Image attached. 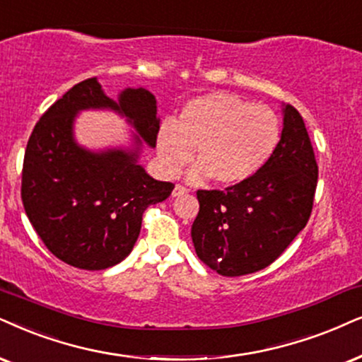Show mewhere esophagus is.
<instances>
[{
	"label": "esophagus",
	"instance_id": "obj_1",
	"mask_svg": "<svg viewBox=\"0 0 362 362\" xmlns=\"http://www.w3.org/2000/svg\"><path fill=\"white\" fill-rule=\"evenodd\" d=\"M187 192H189V189H187V187L180 185V184H177V185H175V189H173V192H172V195H173V197H178V195H184V194H187Z\"/></svg>",
	"mask_w": 362,
	"mask_h": 362
}]
</instances>
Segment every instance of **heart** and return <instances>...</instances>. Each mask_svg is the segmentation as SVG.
Masks as SVG:
<instances>
[{
    "label": "heart",
    "mask_w": 362,
    "mask_h": 362,
    "mask_svg": "<svg viewBox=\"0 0 362 362\" xmlns=\"http://www.w3.org/2000/svg\"><path fill=\"white\" fill-rule=\"evenodd\" d=\"M281 140V120L264 105L215 91L190 100L175 123H162L157 134L160 165L167 175L192 160L189 180L210 177L218 185L249 180L276 152Z\"/></svg>",
    "instance_id": "heart-1"
}]
</instances>
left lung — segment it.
Here are the masks:
<instances>
[{"label": "left lung", "mask_w": 362, "mask_h": 362, "mask_svg": "<svg viewBox=\"0 0 362 362\" xmlns=\"http://www.w3.org/2000/svg\"><path fill=\"white\" fill-rule=\"evenodd\" d=\"M317 175L303 117L284 105L281 140L254 177L226 190H197L192 242L199 259L226 277L271 265L308 223Z\"/></svg>", "instance_id": "8db88e82"}]
</instances>
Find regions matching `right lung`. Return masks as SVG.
Instances as JSON below:
<instances>
[{
    "label": "right lung",
    "mask_w": 362,
    "mask_h": 362,
    "mask_svg": "<svg viewBox=\"0 0 362 362\" xmlns=\"http://www.w3.org/2000/svg\"><path fill=\"white\" fill-rule=\"evenodd\" d=\"M110 107L129 118L150 147L157 144V100L145 88H127L118 102L97 78L76 83L36 123L26 145L21 200L31 226L54 257L85 271L122 262L139 239L148 205L163 202L173 184L158 182L136 163L135 151L93 154L72 140L80 109Z\"/></svg>",
    "instance_id": "1"
}]
</instances>
